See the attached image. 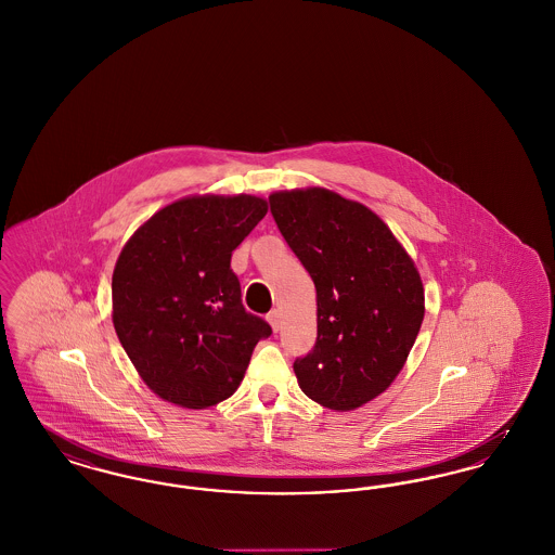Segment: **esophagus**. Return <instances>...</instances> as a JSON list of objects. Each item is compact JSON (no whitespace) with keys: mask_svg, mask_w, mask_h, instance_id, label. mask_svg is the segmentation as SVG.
<instances>
[{"mask_svg":"<svg viewBox=\"0 0 555 555\" xmlns=\"http://www.w3.org/2000/svg\"><path fill=\"white\" fill-rule=\"evenodd\" d=\"M268 322H270V326H272V331L276 333L279 328H281V312L279 310H272L270 314H268Z\"/></svg>","mask_w":555,"mask_h":555,"instance_id":"esophagus-1","label":"esophagus"}]
</instances>
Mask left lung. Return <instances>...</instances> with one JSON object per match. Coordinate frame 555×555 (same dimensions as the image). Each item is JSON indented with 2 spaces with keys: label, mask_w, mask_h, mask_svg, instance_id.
Listing matches in <instances>:
<instances>
[{
  "label": "left lung",
  "mask_w": 555,
  "mask_h": 555,
  "mask_svg": "<svg viewBox=\"0 0 555 555\" xmlns=\"http://www.w3.org/2000/svg\"><path fill=\"white\" fill-rule=\"evenodd\" d=\"M268 202L317 287V344L295 360L297 383L328 410H356L408 360L424 318L421 274L374 211L335 191H276Z\"/></svg>",
  "instance_id": "1"
}]
</instances>
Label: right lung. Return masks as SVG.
I'll return each instance as SVG.
<instances>
[{
  "instance_id": "obj_1",
  "label": "right lung",
  "mask_w": 555,
  "mask_h": 555,
  "mask_svg": "<svg viewBox=\"0 0 555 555\" xmlns=\"http://www.w3.org/2000/svg\"><path fill=\"white\" fill-rule=\"evenodd\" d=\"M268 211L256 195H193L156 211L122 247L112 322L156 396L204 410L237 391L272 328L245 312L231 256Z\"/></svg>"
}]
</instances>
